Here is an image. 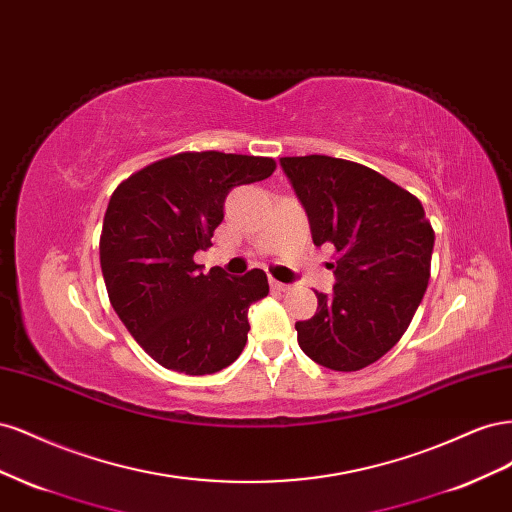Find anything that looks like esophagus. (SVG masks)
<instances>
[{
    "label": "esophagus",
    "instance_id": "1",
    "mask_svg": "<svg viewBox=\"0 0 512 512\" xmlns=\"http://www.w3.org/2000/svg\"><path fill=\"white\" fill-rule=\"evenodd\" d=\"M269 284H271V288H273V290H277V292H288V290H290V284L277 282V280H273V277L269 280Z\"/></svg>",
    "mask_w": 512,
    "mask_h": 512
}]
</instances>
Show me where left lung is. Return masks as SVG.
I'll list each match as a JSON object with an SVG mask.
<instances>
[{
	"instance_id": "8db88e82",
	"label": "left lung",
	"mask_w": 512,
	"mask_h": 512,
	"mask_svg": "<svg viewBox=\"0 0 512 512\" xmlns=\"http://www.w3.org/2000/svg\"><path fill=\"white\" fill-rule=\"evenodd\" d=\"M303 205L314 245L337 252L331 294L294 324L301 350L333 371H359L389 352L421 305L433 228L421 200L363 164L303 156L280 160Z\"/></svg>"
}]
</instances>
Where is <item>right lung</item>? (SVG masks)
Masks as SVG:
<instances>
[{
	"label": "right lung",
	"instance_id": "1",
	"mask_svg": "<svg viewBox=\"0 0 512 512\" xmlns=\"http://www.w3.org/2000/svg\"><path fill=\"white\" fill-rule=\"evenodd\" d=\"M275 160L237 153H177L119 183L104 213L100 265L111 305L162 367L215 374L245 348L247 309L269 294L267 273H203L194 254L211 245L237 185L273 175Z\"/></svg>",
	"mask_w": 512,
	"mask_h": 512
}]
</instances>
